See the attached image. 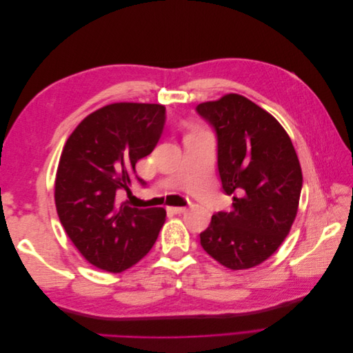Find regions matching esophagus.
Instances as JSON below:
<instances>
[{"instance_id": "obj_1", "label": "esophagus", "mask_w": 353, "mask_h": 353, "mask_svg": "<svg viewBox=\"0 0 353 353\" xmlns=\"http://www.w3.org/2000/svg\"><path fill=\"white\" fill-rule=\"evenodd\" d=\"M168 210L169 212H172V213H176V215H181V213H184L187 209L185 208H168Z\"/></svg>"}]
</instances>
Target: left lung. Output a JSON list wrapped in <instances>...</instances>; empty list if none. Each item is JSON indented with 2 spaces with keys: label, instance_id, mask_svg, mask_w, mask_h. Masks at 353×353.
<instances>
[{
  "label": "left lung",
  "instance_id": "obj_1",
  "mask_svg": "<svg viewBox=\"0 0 353 353\" xmlns=\"http://www.w3.org/2000/svg\"><path fill=\"white\" fill-rule=\"evenodd\" d=\"M196 112L215 131L222 190L232 196V209L212 216L200 244L230 270L253 268L292 228L302 191L301 163L279 121L243 95L201 103Z\"/></svg>",
  "mask_w": 353,
  "mask_h": 353
}]
</instances>
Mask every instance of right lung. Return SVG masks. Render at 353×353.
<instances>
[{"mask_svg": "<svg viewBox=\"0 0 353 353\" xmlns=\"http://www.w3.org/2000/svg\"><path fill=\"white\" fill-rule=\"evenodd\" d=\"M162 104L114 103L88 114L68 138L59 162L54 199L63 228L81 254L109 272L131 268L150 252L166 210L123 201L140 183L135 165L163 132Z\"/></svg>", "mask_w": 353, "mask_h": 353, "instance_id": "obj_1", "label": "right lung"}]
</instances>
